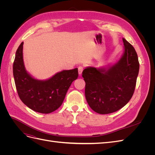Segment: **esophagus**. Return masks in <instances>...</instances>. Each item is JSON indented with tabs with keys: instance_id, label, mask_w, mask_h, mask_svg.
Returning a JSON list of instances; mask_svg holds the SVG:
<instances>
[{
	"instance_id": "esophagus-1",
	"label": "esophagus",
	"mask_w": 155,
	"mask_h": 155,
	"mask_svg": "<svg viewBox=\"0 0 155 155\" xmlns=\"http://www.w3.org/2000/svg\"><path fill=\"white\" fill-rule=\"evenodd\" d=\"M83 70V67L80 66V67H78V73L79 74V76H80V75L82 74Z\"/></svg>"
}]
</instances>
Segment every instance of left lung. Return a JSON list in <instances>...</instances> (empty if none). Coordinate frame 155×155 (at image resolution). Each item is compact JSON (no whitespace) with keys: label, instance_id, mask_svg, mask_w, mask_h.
<instances>
[{"label":"left lung","instance_id":"1","mask_svg":"<svg viewBox=\"0 0 155 155\" xmlns=\"http://www.w3.org/2000/svg\"><path fill=\"white\" fill-rule=\"evenodd\" d=\"M123 57L108 68L88 67L82 76L85 81V97L91 109L107 114L124 107L132 97L139 72V61L133 46L123 39Z\"/></svg>","mask_w":155,"mask_h":155}]
</instances>
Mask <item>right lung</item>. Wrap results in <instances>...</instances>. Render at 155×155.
<instances>
[{"mask_svg": "<svg viewBox=\"0 0 155 155\" xmlns=\"http://www.w3.org/2000/svg\"><path fill=\"white\" fill-rule=\"evenodd\" d=\"M22 48L23 42L16 51L13 65L18 97L31 110L43 114L51 113L63 104L70 85L78 77V70H63L48 80L38 81L26 71Z\"/></svg>", "mask_w": 155, "mask_h": 155, "instance_id": "1", "label": "right lung"}]
</instances>
